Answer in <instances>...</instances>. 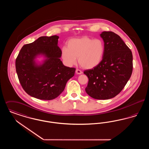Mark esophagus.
<instances>
[{"instance_id":"34e87169","label":"esophagus","mask_w":149,"mask_h":149,"mask_svg":"<svg viewBox=\"0 0 149 149\" xmlns=\"http://www.w3.org/2000/svg\"><path fill=\"white\" fill-rule=\"evenodd\" d=\"M75 72H76V74H79V75L83 73L82 71H81V70H79V69H77Z\"/></svg>"}]
</instances>
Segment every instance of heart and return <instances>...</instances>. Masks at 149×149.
<instances>
[{
	"instance_id": "b5f03b06",
	"label": "heart",
	"mask_w": 149,
	"mask_h": 149,
	"mask_svg": "<svg viewBox=\"0 0 149 149\" xmlns=\"http://www.w3.org/2000/svg\"><path fill=\"white\" fill-rule=\"evenodd\" d=\"M105 47L100 39H93L87 36L72 38L68 43V47L61 50V57L64 63L72 66L79 64L86 69H92L99 65L104 54Z\"/></svg>"
}]
</instances>
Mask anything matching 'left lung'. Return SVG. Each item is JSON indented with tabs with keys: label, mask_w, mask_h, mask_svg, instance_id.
I'll return each mask as SVG.
<instances>
[{
	"label": "left lung",
	"mask_w": 149,
	"mask_h": 149,
	"mask_svg": "<svg viewBox=\"0 0 149 149\" xmlns=\"http://www.w3.org/2000/svg\"><path fill=\"white\" fill-rule=\"evenodd\" d=\"M105 51L98 66L84 72L89 79L85 92L96 99H109L121 92L131 76V51L118 35L104 31L100 35Z\"/></svg>",
	"instance_id": "left-lung-1"
}]
</instances>
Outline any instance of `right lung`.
Segmentation results:
<instances>
[{
    "mask_svg": "<svg viewBox=\"0 0 149 149\" xmlns=\"http://www.w3.org/2000/svg\"><path fill=\"white\" fill-rule=\"evenodd\" d=\"M58 36H42L24 45L15 60V69L23 89L32 97L52 100L64 91L75 69L64 66ZM42 56L41 62L36 58Z\"/></svg>",
    "mask_w": 149,
    "mask_h": 149,
    "instance_id": "right-lung-1",
    "label": "right lung"
}]
</instances>
